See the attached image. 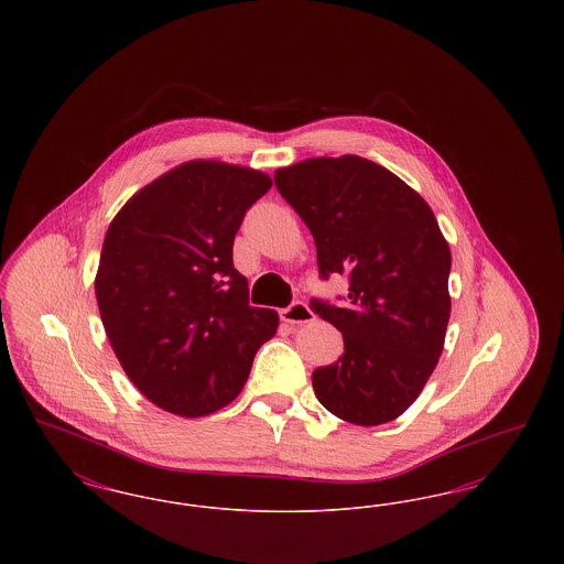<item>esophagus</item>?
Segmentation results:
<instances>
[{"label": "esophagus", "instance_id": "esophagus-1", "mask_svg": "<svg viewBox=\"0 0 564 564\" xmlns=\"http://www.w3.org/2000/svg\"><path fill=\"white\" fill-rule=\"evenodd\" d=\"M315 319V315H313V311L304 304V302H294V304H290L288 308H283L281 311V322L285 323H308Z\"/></svg>", "mask_w": 564, "mask_h": 564}]
</instances>
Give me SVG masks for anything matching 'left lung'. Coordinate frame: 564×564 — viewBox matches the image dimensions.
<instances>
[{"instance_id": "left-lung-1", "label": "left lung", "mask_w": 564, "mask_h": 564, "mask_svg": "<svg viewBox=\"0 0 564 564\" xmlns=\"http://www.w3.org/2000/svg\"><path fill=\"white\" fill-rule=\"evenodd\" d=\"M274 184L308 226L322 279L349 276L340 306L311 300L345 340L343 357L313 372L317 400L361 427L398 419L435 370L451 319V247L435 215L398 175L352 154L283 166Z\"/></svg>"}]
</instances>
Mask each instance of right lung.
Masks as SVG:
<instances>
[{"label": "right lung", "instance_id": "right-lung-1", "mask_svg": "<svg viewBox=\"0 0 564 564\" xmlns=\"http://www.w3.org/2000/svg\"><path fill=\"white\" fill-rule=\"evenodd\" d=\"M267 173L189 161L139 189L109 224L95 294L109 345L134 387L162 410L196 419L241 393L279 315L249 306L232 264L245 212Z\"/></svg>", "mask_w": 564, "mask_h": 564}]
</instances>
